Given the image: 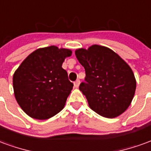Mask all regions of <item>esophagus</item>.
<instances>
[{
  "instance_id": "obj_1",
  "label": "esophagus",
  "mask_w": 151,
  "mask_h": 151,
  "mask_svg": "<svg viewBox=\"0 0 151 151\" xmlns=\"http://www.w3.org/2000/svg\"><path fill=\"white\" fill-rule=\"evenodd\" d=\"M79 84H80V81H79V80H77L76 82H74V86H75L76 88L78 87Z\"/></svg>"
}]
</instances>
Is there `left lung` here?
I'll use <instances>...</instances> for the list:
<instances>
[{
  "instance_id": "1",
  "label": "left lung",
  "mask_w": 151,
  "mask_h": 151,
  "mask_svg": "<svg viewBox=\"0 0 151 151\" xmlns=\"http://www.w3.org/2000/svg\"><path fill=\"white\" fill-rule=\"evenodd\" d=\"M86 71L79 90L92 110L102 116L115 118L126 111L136 91V79L129 65L107 47L94 44L75 51Z\"/></svg>"
}]
</instances>
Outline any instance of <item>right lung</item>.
I'll return each mask as SVG.
<instances>
[{
    "label": "right lung",
    "mask_w": 151,
    "mask_h": 151,
    "mask_svg": "<svg viewBox=\"0 0 151 151\" xmlns=\"http://www.w3.org/2000/svg\"><path fill=\"white\" fill-rule=\"evenodd\" d=\"M72 55L67 48L50 46L35 50L22 62L13 77L16 100L36 120H47L62 110L73 84L62 64Z\"/></svg>",
    "instance_id": "add662e5"
}]
</instances>
